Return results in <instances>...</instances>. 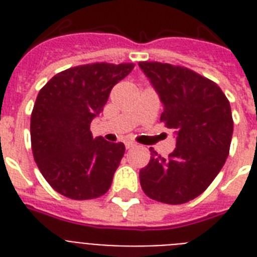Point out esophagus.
Wrapping results in <instances>:
<instances>
[{"mask_svg": "<svg viewBox=\"0 0 257 257\" xmlns=\"http://www.w3.org/2000/svg\"><path fill=\"white\" fill-rule=\"evenodd\" d=\"M136 143H133V141H125V147H126V149H132L136 147Z\"/></svg>", "mask_w": 257, "mask_h": 257, "instance_id": "esophagus-1", "label": "esophagus"}]
</instances>
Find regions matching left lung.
I'll return each mask as SVG.
<instances>
[{"label": "left lung", "instance_id": "left-lung-1", "mask_svg": "<svg viewBox=\"0 0 257 257\" xmlns=\"http://www.w3.org/2000/svg\"><path fill=\"white\" fill-rule=\"evenodd\" d=\"M139 66L164 105L160 121L177 136L168 157L149 148L141 188L160 203H188L209 187L227 160L233 133L231 105L217 84L188 68L156 61Z\"/></svg>", "mask_w": 257, "mask_h": 257}]
</instances>
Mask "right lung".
I'll list each match as a JSON object with an SVG mask.
<instances>
[{
	"label": "right lung",
	"instance_id": "1",
	"mask_svg": "<svg viewBox=\"0 0 257 257\" xmlns=\"http://www.w3.org/2000/svg\"><path fill=\"white\" fill-rule=\"evenodd\" d=\"M133 68L132 62L74 66L50 78L38 93L30 118L32 151L42 176L62 196L96 199L110 188L125 145L93 139L90 122Z\"/></svg>",
	"mask_w": 257,
	"mask_h": 257
}]
</instances>
